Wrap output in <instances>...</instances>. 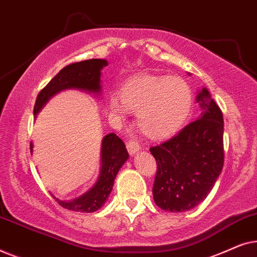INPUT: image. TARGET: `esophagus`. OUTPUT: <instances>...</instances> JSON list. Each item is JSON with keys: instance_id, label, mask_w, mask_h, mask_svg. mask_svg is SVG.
Masks as SVG:
<instances>
[{"instance_id": "1", "label": "esophagus", "mask_w": 257, "mask_h": 257, "mask_svg": "<svg viewBox=\"0 0 257 257\" xmlns=\"http://www.w3.org/2000/svg\"><path fill=\"white\" fill-rule=\"evenodd\" d=\"M126 147H127L128 153L131 154V156H135V154L140 150L139 144L135 142V140H127V143H126Z\"/></svg>"}]
</instances>
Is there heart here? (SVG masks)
Listing matches in <instances>:
<instances>
[{
	"mask_svg": "<svg viewBox=\"0 0 257 257\" xmlns=\"http://www.w3.org/2000/svg\"><path fill=\"white\" fill-rule=\"evenodd\" d=\"M192 91L177 77H140L121 87L120 99L112 96L111 111L125 115L126 108L137 111L139 127L152 138H166L180 130L191 113Z\"/></svg>",
	"mask_w": 257,
	"mask_h": 257,
	"instance_id": "b5f03b06",
	"label": "heart"
}]
</instances>
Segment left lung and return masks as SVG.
Returning a JSON list of instances; mask_svg holds the SVG:
<instances>
[{
	"instance_id": "obj_1",
	"label": "left lung",
	"mask_w": 257,
	"mask_h": 257,
	"mask_svg": "<svg viewBox=\"0 0 257 257\" xmlns=\"http://www.w3.org/2000/svg\"><path fill=\"white\" fill-rule=\"evenodd\" d=\"M201 114L173 138L151 147L157 161L154 202L168 212L198 206L222 171L223 115L206 87L196 96Z\"/></svg>"
}]
</instances>
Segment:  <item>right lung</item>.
Returning <instances> with one entry per match:
<instances>
[{"mask_svg":"<svg viewBox=\"0 0 257 257\" xmlns=\"http://www.w3.org/2000/svg\"><path fill=\"white\" fill-rule=\"evenodd\" d=\"M107 65L105 59H87V61L72 63L63 68L43 89L40 91L34 106V115L36 117L41 108L52 96L66 89H78L87 92H100V70ZM33 151V144H30ZM128 153L122 140L114 135L105 136L101 143V167L99 178L96 185L72 201H62L52 195L58 205L73 212L92 213L104 205L113 187L115 175L122 164L127 160Z\"/></svg>","mask_w":257,"mask_h":257,"instance_id":"1","label":"right lung"}]
</instances>
